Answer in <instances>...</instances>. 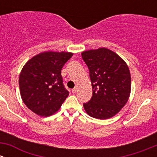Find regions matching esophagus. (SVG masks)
<instances>
[{
    "mask_svg": "<svg viewBox=\"0 0 157 157\" xmlns=\"http://www.w3.org/2000/svg\"><path fill=\"white\" fill-rule=\"evenodd\" d=\"M77 89H78V87H77V86H75V87H74V89H72V93H77Z\"/></svg>",
    "mask_w": 157,
    "mask_h": 157,
    "instance_id": "34e87169",
    "label": "esophagus"
}]
</instances>
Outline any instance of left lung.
Wrapping results in <instances>:
<instances>
[{
  "label": "left lung",
  "mask_w": 157,
  "mask_h": 157,
  "mask_svg": "<svg viewBox=\"0 0 157 157\" xmlns=\"http://www.w3.org/2000/svg\"><path fill=\"white\" fill-rule=\"evenodd\" d=\"M90 71L93 96L83 103L90 116L107 119L118 113L127 103L131 93V74L125 61L105 48L83 52Z\"/></svg>",
  "instance_id": "left-lung-1"
}]
</instances>
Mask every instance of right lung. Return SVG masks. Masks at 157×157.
Returning a JSON list of instances; mask_svg holds the SVG:
<instances>
[{
  "mask_svg": "<svg viewBox=\"0 0 157 157\" xmlns=\"http://www.w3.org/2000/svg\"><path fill=\"white\" fill-rule=\"evenodd\" d=\"M72 55L71 52H44L23 66L19 77L20 95L34 113L47 117L61 108L69 95L63 84L61 69Z\"/></svg>",
  "mask_w": 157,
  "mask_h": 157,
  "instance_id": "1",
  "label": "right lung"
}]
</instances>
